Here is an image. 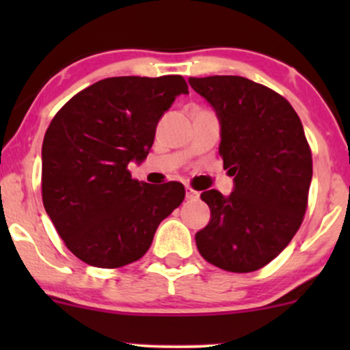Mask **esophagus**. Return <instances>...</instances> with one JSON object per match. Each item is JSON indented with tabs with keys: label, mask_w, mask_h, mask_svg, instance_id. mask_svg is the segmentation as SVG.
Masks as SVG:
<instances>
[{
	"label": "esophagus",
	"mask_w": 350,
	"mask_h": 350,
	"mask_svg": "<svg viewBox=\"0 0 350 350\" xmlns=\"http://www.w3.org/2000/svg\"><path fill=\"white\" fill-rule=\"evenodd\" d=\"M198 198H199V192L198 191H194V189H191V187H186V199L196 200Z\"/></svg>",
	"instance_id": "obj_1"
}]
</instances>
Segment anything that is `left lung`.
Listing matches in <instances>:
<instances>
[{"label": "left lung", "mask_w": 350, "mask_h": 350, "mask_svg": "<svg viewBox=\"0 0 350 350\" xmlns=\"http://www.w3.org/2000/svg\"><path fill=\"white\" fill-rule=\"evenodd\" d=\"M220 122L219 152L234 176L228 196L200 194L211 220L198 250L226 271L248 273L286 248L303 222L312 158L303 124L286 98L239 75L189 77Z\"/></svg>", "instance_id": "8db88e82"}]
</instances>
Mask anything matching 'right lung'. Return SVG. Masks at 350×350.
<instances>
[{"instance_id": "obj_1", "label": "right lung", "mask_w": 350, "mask_h": 350, "mask_svg": "<svg viewBox=\"0 0 350 350\" xmlns=\"http://www.w3.org/2000/svg\"><path fill=\"white\" fill-rule=\"evenodd\" d=\"M180 94V75L110 77L72 97L54 116L42 143V202L77 258L98 268L139 260L156 228L183 202L184 186H150L131 178L158 122Z\"/></svg>"}]
</instances>
